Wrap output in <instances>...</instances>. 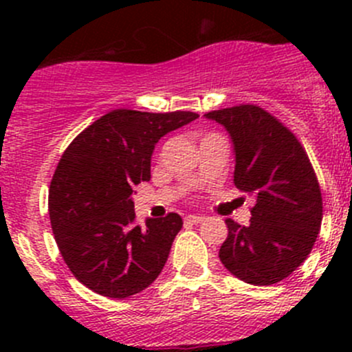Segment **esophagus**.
Segmentation results:
<instances>
[{
	"label": "esophagus",
	"instance_id": "esophagus-1",
	"mask_svg": "<svg viewBox=\"0 0 352 352\" xmlns=\"http://www.w3.org/2000/svg\"><path fill=\"white\" fill-rule=\"evenodd\" d=\"M204 221V216H197V214H189L186 216V223H190V225H197V223Z\"/></svg>",
	"mask_w": 352,
	"mask_h": 352
}]
</instances>
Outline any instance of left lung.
<instances>
[{"label": "left lung", "mask_w": 352, "mask_h": 352, "mask_svg": "<svg viewBox=\"0 0 352 352\" xmlns=\"http://www.w3.org/2000/svg\"><path fill=\"white\" fill-rule=\"evenodd\" d=\"M204 116L228 131L233 182L255 197L247 226L226 219L219 261L248 285H276L303 264L320 232L322 192L310 158L296 136L257 105Z\"/></svg>", "instance_id": "8db88e82"}]
</instances>
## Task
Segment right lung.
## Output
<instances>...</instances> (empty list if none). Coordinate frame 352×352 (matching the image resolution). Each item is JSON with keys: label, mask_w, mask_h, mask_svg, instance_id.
<instances>
[{"label": "right lung", "mask_w": 352, "mask_h": 352, "mask_svg": "<svg viewBox=\"0 0 352 352\" xmlns=\"http://www.w3.org/2000/svg\"><path fill=\"white\" fill-rule=\"evenodd\" d=\"M197 113L116 109L81 131L58 163L49 187V218L74 278L109 298L133 296L162 272L182 218L136 225L133 187L151 179L155 144Z\"/></svg>", "instance_id": "1"}]
</instances>
